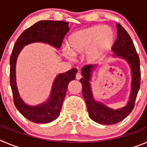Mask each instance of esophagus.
Wrapping results in <instances>:
<instances>
[{"label": "esophagus", "mask_w": 147, "mask_h": 147, "mask_svg": "<svg viewBox=\"0 0 147 147\" xmlns=\"http://www.w3.org/2000/svg\"><path fill=\"white\" fill-rule=\"evenodd\" d=\"M82 78V75L80 72H77L76 74V80H80Z\"/></svg>", "instance_id": "1"}]
</instances>
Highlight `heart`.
<instances>
[{"instance_id":"obj_1","label":"heart","mask_w":147,"mask_h":147,"mask_svg":"<svg viewBox=\"0 0 147 147\" xmlns=\"http://www.w3.org/2000/svg\"><path fill=\"white\" fill-rule=\"evenodd\" d=\"M114 42L115 34L110 27L94 26L83 28L68 37L66 54L71 57L86 53L87 60L95 62L112 49Z\"/></svg>"}]
</instances>
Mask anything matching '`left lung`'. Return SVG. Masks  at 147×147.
Instances as JSON below:
<instances>
[{
    "instance_id": "8db88e82",
    "label": "left lung",
    "mask_w": 147,
    "mask_h": 147,
    "mask_svg": "<svg viewBox=\"0 0 147 147\" xmlns=\"http://www.w3.org/2000/svg\"><path fill=\"white\" fill-rule=\"evenodd\" d=\"M117 38L112 47L114 54L124 58L128 62L132 71V90L129 102L124 108L114 110L108 108L100 102H95L92 96L90 84L91 68L88 65L82 68L83 78L80 80L82 85V95L88 107L90 118L94 121L102 124H114L125 119L133 110L136 97L141 85L140 59L135 45L129 34L123 26L116 23Z\"/></svg>"
}]
</instances>
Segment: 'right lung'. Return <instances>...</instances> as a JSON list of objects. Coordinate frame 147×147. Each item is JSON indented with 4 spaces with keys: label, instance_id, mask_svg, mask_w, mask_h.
Masks as SVG:
<instances>
[{
    "label": "right lung",
    "instance_id": "obj_1",
    "mask_svg": "<svg viewBox=\"0 0 147 147\" xmlns=\"http://www.w3.org/2000/svg\"><path fill=\"white\" fill-rule=\"evenodd\" d=\"M68 23L54 20H40L26 29L15 42L10 57V85L13 100L18 111L28 120L34 123L46 124L57 119L65 96L67 85L75 80L77 70L72 68L56 78L49 100L36 107L26 105L19 96L15 82V63L22 48L34 42H43L59 49L67 32Z\"/></svg>",
    "mask_w": 147,
    "mask_h": 147
}]
</instances>
